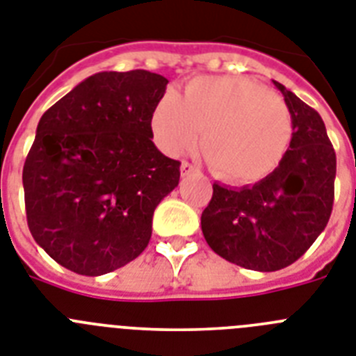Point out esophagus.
Returning a JSON list of instances; mask_svg holds the SVG:
<instances>
[{"label": "esophagus", "mask_w": 356, "mask_h": 356, "mask_svg": "<svg viewBox=\"0 0 356 356\" xmlns=\"http://www.w3.org/2000/svg\"><path fill=\"white\" fill-rule=\"evenodd\" d=\"M193 172H195V166H193V164L186 163V161H183V163H181V175H183V177L192 175Z\"/></svg>", "instance_id": "esophagus-1"}]
</instances>
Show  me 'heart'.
<instances>
[{
  "label": "heart",
  "instance_id": "1",
  "mask_svg": "<svg viewBox=\"0 0 356 356\" xmlns=\"http://www.w3.org/2000/svg\"><path fill=\"white\" fill-rule=\"evenodd\" d=\"M155 143L168 155L197 145L219 177L248 184L268 177L293 137V118L280 95L244 76H202L183 95L164 94L152 112Z\"/></svg>",
  "mask_w": 356,
  "mask_h": 356
}]
</instances>
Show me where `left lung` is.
I'll list each match as a JSON object with an SVG mask.
<instances>
[{
  "label": "left lung",
  "instance_id": "obj_1",
  "mask_svg": "<svg viewBox=\"0 0 356 356\" xmlns=\"http://www.w3.org/2000/svg\"><path fill=\"white\" fill-rule=\"evenodd\" d=\"M293 137L268 177L241 188L213 184L201 215L208 246L228 262L255 271L293 264L324 232L333 210L337 157L324 121L284 85Z\"/></svg>",
  "mask_w": 356,
  "mask_h": 356
}]
</instances>
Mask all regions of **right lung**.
Returning a JSON list of instances; mask_svg holds the SVG:
<instances>
[{
	"instance_id": "1",
	"label": "right lung",
	"mask_w": 356,
	"mask_h": 356,
	"mask_svg": "<svg viewBox=\"0 0 356 356\" xmlns=\"http://www.w3.org/2000/svg\"><path fill=\"white\" fill-rule=\"evenodd\" d=\"M166 85L148 70L97 72L41 115L23 166L26 220L63 268L110 273L150 243L155 208L181 177L152 141Z\"/></svg>"
}]
</instances>
